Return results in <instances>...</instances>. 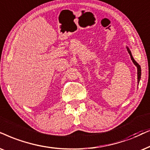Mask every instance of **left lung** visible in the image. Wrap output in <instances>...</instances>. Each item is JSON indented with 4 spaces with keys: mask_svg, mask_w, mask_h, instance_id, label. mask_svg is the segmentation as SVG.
Wrapping results in <instances>:
<instances>
[{
    "mask_svg": "<svg viewBox=\"0 0 150 150\" xmlns=\"http://www.w3.org/2000/svg\"><path fill=\"white\" fill-rule=\"evenodd\" d=\"M127 47V51H128V53L129 54V55H130V57H131V59H132V62H133L134 64V65H136V67H137V74H138V84H139V81H140V80H141V66H140V65H139V63H137V62H136L135 60L134 59L133 56H132V53H131V52H130V50H129V48H128V47Z\"/></svg>",
    "mask_w": 150,
    "mask_h": 150,
    "instance_id": "8db88e82",
    "label": "left lung"
}]
</instances>
